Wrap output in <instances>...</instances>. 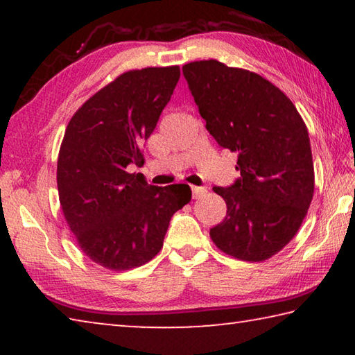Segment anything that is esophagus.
<instances>
[{
	"label": "esophagus",
	"instance_id": "1",
	"mask_svg": "<svg viewBox=\"0 0 355 355\" xmlns=\"http://www.w3.org/2000/svg\"><path fill=\"white\" fill-rule=\"evenodd\" d=\"M191 191H192V197H194V199H199V197L205 194L207 188H202V186H191Z\"/></svg>",
	"mask_w": 355,
	"mask_h": 355
}]
</instances>
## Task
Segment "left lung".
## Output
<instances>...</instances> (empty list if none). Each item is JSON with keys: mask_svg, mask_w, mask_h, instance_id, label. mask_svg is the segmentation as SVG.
Segmentation results:
<instances>
[{"mask_svg": "<svg viewBox=\"0 0 355 355\" xmlns=\"http://www.w3.org/2000/svg\"><path fill=\"white\" fill-rule=\"evenodd\" d=\"M183 75L208 133L238 153L241 173L213 188L227 216L209 236L238 260H268L294 238L313 199L307 127L293 101L254 71L209 59L183 65Z\"/></svg>", "mask_w": 355, "mask_h": 355, "instance_id": "8db88e82", "label": "left lung"}]
</instances>
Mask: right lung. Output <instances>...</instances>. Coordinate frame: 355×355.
<instances>
[{
    "label": "right lung",
    "instance_id": "add662e5",
    "mask_svg": "<svg viewBox=\"0 0 355 355\" xmlns=\"http://www.w3.org/2000/svg\"><path fill=\"white\" fill-rule=\"evenodd\" d=\"M180 67L130 70L92 95L65 130L58 158L59 202L78 245L111 271L158 254L171 218L191 200L188 184L144 182L141 146L169 103Z\"/></svg>",
    "mask_w": 355,
    "mask_h": 355
}]
</instances>
